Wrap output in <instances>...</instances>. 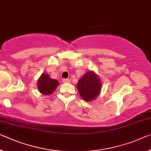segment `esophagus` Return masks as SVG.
Returning <instances> with one entry per match:
<instances>
[{
    "mask_svg": "<svg viewBox=\"0 0 151 151\" xmlns=\"http://www.w3.org/2000/svg\"><path fill=\"white\" fill-rule=\"evenodd\" d=\"M63 82L64 83H69L70 82V80H69V79H63Z\"/></svg>",
    "mask_w": 151,
    "mask_h": 151,
    "instance_id": "esophagus-1",
    "label": "esophagus"
}]
</instances>
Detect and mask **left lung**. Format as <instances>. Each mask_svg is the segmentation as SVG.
Masks as SVG:
<instances>
[{"label": "left lung", "mask_w": 151, "mask_h": 151, "mask_svg": "<svg viewBox=\"0 0 151 151\" xmlns=\"http://www.w3.org/2000/svg\"><path fill=\"white\" fill-rule=\"evenodd\" d=\"M101 82L99 76L93 71H88L77 83V88L81 97L86 102L96 99L101 93Z\"/></svg>", "instance_id": "left-lung-1"}]
</instances>
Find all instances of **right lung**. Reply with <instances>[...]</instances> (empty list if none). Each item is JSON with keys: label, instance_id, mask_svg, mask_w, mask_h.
I'll return each mask as SVG.
<instances>
[{"label": "right lung", "instance_id": "right-lung-1", "mask_svg": "<svg viewBox=\"0 0 151 151\" xmlns=\"http://www.w3.org/2000/svg\"><path fill=\"white\" fill-rule=\"evenodd\" d=\"M59 83L58 80L50 78L47 73H43L38 80L37 86L42 94L49 95L53 93Z\"/></svg>", "mask_w": 151, "mask_h": 151}]
</instances>
